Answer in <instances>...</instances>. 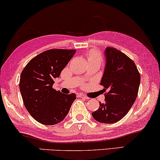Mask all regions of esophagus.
Returning a JSON list of instances; mask_svg holds the SVG:
<instances>
[{"instance_id":"34e87169","label":"esophagus","mask_w":160,"mask_h":160,"mask_svg":"<svg viewBox=\"0 0 160 160\" xmlns=\"http://www.w3.org/2000/svg\"><path fill=\"white\" fill-rule=\"evenodd\" d=\"M78 97H79V98H84V99H89V98L87 97V96L85 95H84V94H78Z\"/></svg>"}]
</instances>
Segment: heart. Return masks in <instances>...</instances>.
I'll use <instances>...</instances> for the list:
<instances>
[{
  "mask_svg": "<svg viewBox=\"0 0 160 160\" xmlns=\"http://www.w3.org/2000/svg\"><path fill=\"white\" fill-rule=\"evenodd\" d=\"M85 55L87 57V61H88L89 63L93 62H98L101 63L102 62L101 54H100V52L97 51V50H89V51L86 52Z\"/></svg>",
  "mask_w": 160,
  "mask_h": 160,
  "instance_id": "obj_1",
  "label": "heart"
}]
</instances>
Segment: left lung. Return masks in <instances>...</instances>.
<instances>
[{"mask_svg":"<svg viewBox=\"0 0 160 160\" xmlns=\"http://www.w3.org/2000/svg\"><path fill=\"white\" fill-rule=\"evenodd\" d=\"M106 67L100 85L104 87V102L92 113L96 121L105 124L121 120L134 104L138 92L141 76L131 59L115 48L106 47Z\"/></svg>","mask_w":160,"mask_h":160,"instance_id":"obj_1","label":"left lung"}]
</instances>
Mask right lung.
Here are the masks:
<instances>
[{"label": "right lung", "mask_w": 160, "mask_h": 160, "mask_svg": "<svg viewBox=\"0 0 160 160\" xmlns=\"http://www.w3.org/2000/svg\"><path fill=\"white\" fill-rule=\"evenodd\" d=\"M76 53L75 49H53L38 54L23 69L19 89L24 105L32 117L46 125L62 122L76 100L74 93L66 95L52 88Z\"/></svg>", "instance_id": "right-lung-1"}]
</instances>
